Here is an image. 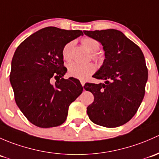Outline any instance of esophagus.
<instances>
[{
  "label": "esophagus",
  "instance_id": "34e87169",
  "mask_svg": "<svg viewBox=\"0 0 159 159\" xmlns=\"http://www.w3.org/2000/svg\"><path fill=\"white\" fill-rule=\"evenodd\" d=\"M80 83H81V84H82V86H84V84H85V82L83 81V80H81V81H80Z\"/></svg>",
  "mask_w": 159,
  "mask_h": 159
}]
</instances>
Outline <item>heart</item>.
Wrapping results in <instances>:
<instances>
[{"label":"heart","mask_w":159,"mask_h":159,"mask_svg":"<svg viewBox=\"0 0 159 159\" xmlns=\"http://www.w3.org/2000/svg\"><path fill=\"white\" fill-rule=\"evenodd\" d=\"M82 43L83 45L89 50L91 53H95V52L98 51L99 49V43L97 40H94L93 38H89V37H86V38L83 39L82 40ZM72 47V43H66L63 48V51H62V54L64 60H68L70 58V49ZM93 57L94 59H98L97 55L95 53L93 54ZM95 66L93 63H76V62H72L68 65V73L70 76H73V77L78 78V79L85 80L93 74L95 72Z\"/></svg>","instance_id":"heart-1"}]
</instances>
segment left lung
Wrapping results in <instances>:
<instances>
[{"instance_id": "1", "label": "left lung", "mask_w": 159, "mask_h": 159, "mask_svg": "<svg viewBox=\"0 0 159 159\" xmlns=\"http://www.w3.org/2000/svg\"><path fill=\"white\" fill-rule=\"evenodd\" d=\"M83 33L102 44L105 52L103 63L93 76L104 83L83 86L94 96L87 107L89 119L107 128L124 125L136 113L145 96L148 70L143 53L115 29Z\"/></svg>"}]
</instances>
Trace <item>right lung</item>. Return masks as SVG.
Listing matches in <instances>:
<instances>
[{"instance_id": "add662e5", "label": "right lung", "mask_w": 159, "mask_h": 159, "mask_svg": "<svg viewBox=\"0 0 159 159\" xmlns=\"http://www.w3.org/2000/svg\"><path fill=\"white\" fill-rule=\"evenodd\" d=\"M81 30L47 27L22 42L11 61L10 82L16 103L25 117L40 128L60 125L66 121L70 105L83 90L78 80L63 79V48L83 36ZM54 77L55 84L50 83Z\"/></svg>"}]
</instances>
